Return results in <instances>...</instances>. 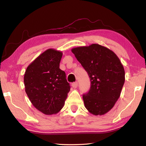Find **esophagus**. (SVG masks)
<instances>
[{"mask_svg": "<svg viewBox=\"0 0 146 146\" xmlns=\"http://www.w3.org/2000/svg\"><path fill=\"white\" fill-rule=\"evenodd\" d=\"M71 86H72L73 87L75 88H77V86H78V82H73V83H72V84H71Z\"/></svg>", "mask_w": 146, "mask_h": 146, "instance_id": "34e87169", "label": "esophagus"}]
</instances>
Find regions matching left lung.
<instances>
[{
  "mask_svg": "<svg viewBox=\"0 0 146 146\" xmlns=\"http://www.w3.org/2000/svg\"><path fill=\"white\" fill-rule=\"evenodd\" d=\"M90 78V88L83 95L85 107L91 113L104 115L120 97L125 71L119 58L110 49L98 44L71 49Z\"/></svg>",
  "mask_w": 146,
  "mask_h": 146,
  "instance_id": "8db88e82",
  "label": "left lung"
}]
</instances>
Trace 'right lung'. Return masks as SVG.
<instances>
[{"label":"right lung","mask_w":146,"mask_h":146,"mask_svg":"<svg viewBox=\"0 0 146 146\" xmlns=\"http://www.w3.org/2000/svg\"><path fill=\"white\" fill-rule=\"evenodd\" d=\"M62 52L49 49L31 63L24 76L25 91L34 107L46 115L59 112L70 92L66 74L60 68Z\"/></svg>","instance_id":"right-lung-1"}]
</instances>
